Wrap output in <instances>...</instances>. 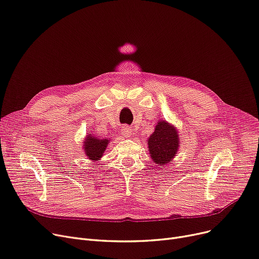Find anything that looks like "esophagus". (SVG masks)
<instances>
[{
  "instance_id": "34e87169",
  "label": "esophagus",
  "mask_w": 259,
  "mask_h": 259,
  "mask_svg": "<svg viewBox=\"0 0 259 259\" xmlns=\"http://www.w3.org/2000/svg\"><path fill=\"white\" fill-rule=\"evenodd\" d=\"M121 133H122V136L125 137V138H129L131 136V129H130V127L123 126L122 129H121Z\"/></svg>"
}]
</instances>
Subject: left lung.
Wrapping results in <instances>:
<instances>
[{"instance_id": "8db88e82", "label": "left lung", "mask_w": 259, "mask_h": 259, "mask_svg": "<svg viewBox=\"0 0 259 259\" xmlns=\"http://www.w3.org/2000/svg\"><path fill=\"white\" fill-rule=\"evenodd\" d=\"M148 150L152 161L162 168L176 157L180 148V136L175 125L165 119L156 122L153 133L148 139Z\"/></svg>"}]
</instances>
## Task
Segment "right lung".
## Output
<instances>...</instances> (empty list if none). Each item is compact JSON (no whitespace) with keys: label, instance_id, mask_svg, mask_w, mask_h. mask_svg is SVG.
Listing matches in <instances>:
<instances>
[{"label":"right lung","instance_id":"right-lung-1","mask_svg":"<svg viewBox=\"0 0 259 259\" xmlns=\"http://www.w3.org/2000/svg\"><path fill=\"white\" fill-rule=\"evenodd\" d=\"M109 142L110 139L99 138L95 136V134H91L89 132L85 139L82 141V149L88 159L96 163L99 162V160L103 157L109 145Z\"/></svg>","mask_w":259,"mask_h":259}]
</instances>
